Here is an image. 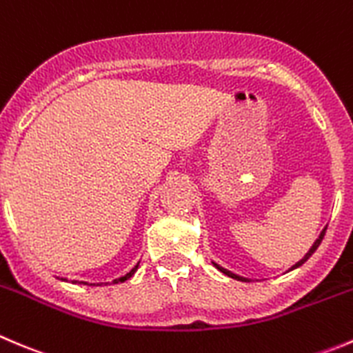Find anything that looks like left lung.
Returning a JSON list of instances; mask_svg holds the SVG:
<instances>
[{"instance_id":"left-lung-1","label":"left lung","mask_w":353,"mask_h":353,"mask_svg":"<svg viewBox=\"0 0 353 353\" xmlns=\"http://www.w3.org/2000/svg\"><path fill=\"white\" fill-rule=\"evenodd\" d=\"M324 234H326V229H324V231H323V232H321V236H319V238H317V239H316V243H314V245H312V248H310V250H309V253H307V255H305V256H303V259H302V260H300V262H296V263H295V265H293V268H292V269H295V268H300V265H302V263H303V262H307V260H309V259H310V255H312V253H314V252H316V250H317V246H319V245H321V241H323ZM214 265H215V268H217V269H219V271H221V272H224V274H225V276H229V278H234V279H239V281H248V279L241 278V276H236V274H232V272H231V271H228V269H222V268H221V265H217V263H214Z\"/></svg>"}]
</instances>
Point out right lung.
Segmentation results:
<instances>
[{
	"label": "right lung",
	"instance_id": "add662e5",
	"mask_svg": "<svg viewBox=\"0 0 353 353\" xmlns=\"http://www.w3.org/2000/svg\"><path fill=\"white\" fill-rule=\"evenodd\" d=\"M136 269H138V265H136V268H134V269H132V271H131V272H128V274H125V276H122V278L115 279V281H114V283H124V281H125V279H129V278H131V276H132V274H134V272H136ZM72 283H77V281H72ZM84 285H88V283H84ZM98 286H101V285H98Z\"/></svg>",
	"mask_w": 353,
	"mask_h": 353
}]
</instances>
